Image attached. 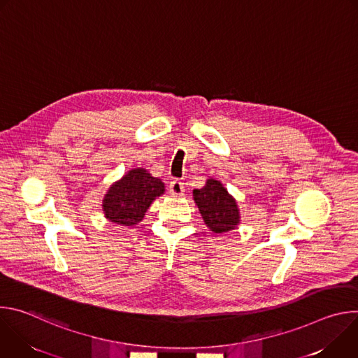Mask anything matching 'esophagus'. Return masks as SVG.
Listing matches in <instances>:
<instances>
[{"instance_id":"esophagus-1","label":"esophagus","mask_w":358,"mask_h":358,"mask_svg":"<svg viewBox=\"0 0 358 358\" xmlns=\"http://www.w3.org/2000/svg\"><path fill=\"white\" fill-rule=\"evenodd\" d=\"M170 194L173 196H182L184 195V182L178 178H174L170 182Z\"/></svg>"}]
</instances>
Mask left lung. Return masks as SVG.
<instances>
[{
	"mask_svg": "<svg viewBox=\"0 0 358 358\" xmlns=\"http://www.w3.org/2000/svg\"><path fill=\"white\" fill-rule=\"evenodd\" d=\"M194 199L203 222L215 234L235 229L239 222V211L235 199L217 180H208L206 187L194 189Z\"/></svg>",
	"mask_w": 358,
	"mask_h": 358,
	"instance_id": "obj_1",
	"label": "left lung"
}]
</instances>
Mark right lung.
<instances>
[{
    "label": "right lung",
    "instance_id": "add662e5",
    "mask_svg": "<svg viewBox=\"0 0 358 358\" xmlns=\"http://www.w3.org/2000/svg\"><path fill=\"white\" fill-rule=\"evenodd\" d=\"M164 192L160 178L151 177L145 170L129 171L113 184L103 199V211L109 221L126 227L140 222L151 202Z\"/></svg>",
    "mask_w": 358,
    "mask_h": 358
}]
</instances>
